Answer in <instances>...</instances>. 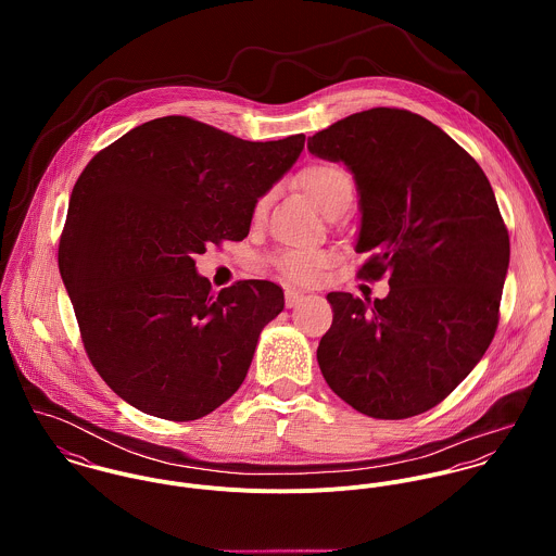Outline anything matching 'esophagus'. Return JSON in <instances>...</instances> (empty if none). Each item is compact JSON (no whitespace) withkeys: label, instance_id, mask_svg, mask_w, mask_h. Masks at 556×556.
<instances>
[{"label":"esophagus","instance_id":"obj_1","mask_svg":"<svg viewBox=\"0 0 556 556\" xmlns=\"http://www.w3.org/2000/svg\"><path fill=\"white\" fill-rule=\"evenodd\" d=\"M302 300H304V293H302V291H298V289H287V291H285V304H287L289 308L298 306Z\"/></svg>","mask_w":556,"mask_h":556}]
</instances>
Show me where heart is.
<instances>
[{"mask_svg":"<svg viewBox=\"0 0 556 556\" xmlns=\"http://www.w3.org/2000/svg\"><path fill=\"white\" fill-rule=\"evenodd\" d=\"M300 184L318 210L329 214L338 203L353 199L351 173L338 162H315L300 173ZM267 210V197L254 205V218ZM331 254L317 248H282L271 256V265L293 282H313L329 267Z\"/></svg>","mask_w":556,"mask_h":556,"instance_id":"heart-1","label":"heart"}]
</instances>
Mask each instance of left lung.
I'll list each match as a JSON object with an SVG mask.
<instances>
[{
    "label": "left lung",
    "instance_id": "1",
    "mask_svg": "<svg viewBox=\"0 0 556 556\" xmlns=\"http://www.w3.org/2000/svg\"><path fill=\"white\" fill-rule=\"evenodd\" d=\"M308 150L355 177L357 252H368L357 278H390V295L372 304L327 295L320 372L364 415L426 413L467 379L498 325L509 236L492 186L450 135L406 109L353 113Z\"/></svg>",
    "mask_w": 556,
    "mask_h": 556
}]
</instances>
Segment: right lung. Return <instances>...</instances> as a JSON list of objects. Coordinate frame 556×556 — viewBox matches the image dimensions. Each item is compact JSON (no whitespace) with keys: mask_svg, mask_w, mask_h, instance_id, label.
Instances as JSON below:
<instances>
[{"mask_svg":"<svg viewBox=\"0 0 556 556\" xmlns=\"http://www.w3.org/2000/svg\"><path fill=\"white\" fill-rule=\"evenodd\" d=\"M304 141L254 143L168 115L132 128L83 168L60 274L91 366L135 408L190 421L238 392L285 293L269 280L212 293L194 256L248 236L258 197Z\"/></svg>","mask_w":556,"mask_h":556,"instance_id":"add662e5","label":"right lung"}]
</instances>
